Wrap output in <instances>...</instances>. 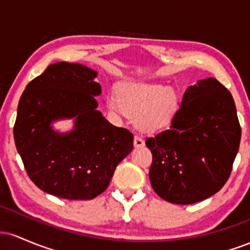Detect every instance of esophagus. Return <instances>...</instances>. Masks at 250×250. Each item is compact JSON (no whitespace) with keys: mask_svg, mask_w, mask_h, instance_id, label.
<instances>
[{"mask_svg":"<svg viewBox=\"0 0 250 250\" xmlns=\"http://www.w3.org/2000/svg\"><path fill=\"white\" fill-rule=\"evenodd\" d=\"M134 146H135V148H141L145 146V141H143V139L141 136H139V135H135Z\"/></svg>","mask_w":250,"mask_h":250,"instance_id":"34e87169","label":"esophagus"}]
</instances>
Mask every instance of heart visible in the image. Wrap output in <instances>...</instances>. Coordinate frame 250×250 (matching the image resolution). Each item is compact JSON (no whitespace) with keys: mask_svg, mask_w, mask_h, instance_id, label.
<instances>
[{"mask_svg":"<svg viewBox=\"0 0 250 250\" xmlns=\"http://www.w3.org/2000/svg\"><path fill=\"white\" fill-rule=\"evenodd\" d=\"M108 104L113 110L136 117L140 129L155 133L171 125L180 108V100L175 91L165 85L125 83L119 88L117 97H109Z\"/></svg>","mask_w":250,"mask_h":250,"instance_id":"b5f03b06","label":"heart"}]
</instances>
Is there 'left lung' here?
Returning a JSON list of instances; mask_svg holds the SVG:
<instances>
[{
    "label": "left lung",
    "mask_w": 250,
    "mask_h": 250,
    "mask_svg": "<svg viewBox=\"0 0 250 250\" xmlns=\"http://www.w3.org/2000/svg\"><path fill=\"white\" fill-rule=\"evenodd\" d=\"M240 140L230 91L215 79L199 81L186 90L170 128L146 140L151 187L176 205L208 199L230 176Z\"/></svg>",
    "instance_id": "8db88e82"
}]
</instances>
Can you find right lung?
I'll list each match as a JSON object with an SVG mask.
<instances>
[{
  "label": "right lung",
  "instance_id": "add662e5",
  "mask_svg": "<svg viewBox=\"0 0 250 250\" xmlns=\"http://www.w3.org/2000/svg\"><path fill=\"white\" fill-rule=\"evenodd\" d=\"M95 70L56 62L28 83L20 99L14 139L30 180L45 193L67 200H91L108 188L116 166L134 148L128 129L110 125L95 96ZM70 133L50 123L72 118Z\"/></svg>",
  "mask_w": 250,
  "mask_h": 250
}]
</instances>
